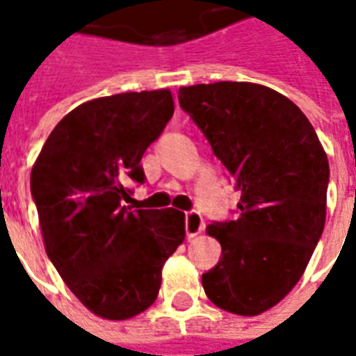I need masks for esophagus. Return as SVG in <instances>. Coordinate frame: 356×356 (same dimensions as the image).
I'll use <instances>...</instances> for the list:
<instances>
[{"instance_id":"1","label":"esophagus","mask_w":356,"mask_h":356,"mask_svg":"<svg viewBox=\"0 0 356 356\" xmlns=\"http://www.w3.org/2000/svg\"><path fill=\"white\" fill-rule=\"evenodd\" d=\"M204 218H202V215L198 211H189L186 213V235L187 238H193L196 237L198 233L204 229Z\"/></svg>"}]
</instances>
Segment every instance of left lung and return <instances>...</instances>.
<instances>
[{"mask_svg":"<svg viewBox=\"0 0 356 356\" xmlns=\"http://www.w3.org/2000/svg\"><path fill=\"white\" fill-rule=\"evenodd\" d=\"M178 101L241 191L238 217L206 227L222 255L202 286L224 311L257 316L294 289L322 237L325 150L305 113L261 84L184 86Z\"/></svg>","mask_w":356,"mask_h":356,"instance_id":"left-lung-1","label":"left lung"}]
</instances>
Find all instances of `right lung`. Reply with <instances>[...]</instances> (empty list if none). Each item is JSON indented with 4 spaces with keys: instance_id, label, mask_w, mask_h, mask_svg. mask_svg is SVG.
Masks as SVG:
<instances>
[{
    "instance_id": "right-lung-1",
    "label": "right lung",
    "mask_w": 356,
    "mask_h": 356,
    "mask_svg": "<svg viewBox=\"0 0 356 356\" xmlns=\"http://www.w3.org/2000/svg\"><path fill=\"white\" fill-rule=\"evenodd\" d=\"M175 113L169 90L118 93L71 110L31 170L45 252L70 291L106 320H129L158 298L161 268L186 238L184 213L121 206L141 158Z\"/></svg>"
}]
</instances>
